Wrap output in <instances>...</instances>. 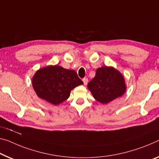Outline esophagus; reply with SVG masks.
Returning <instances> with one entry per match:
<instances>
[{
  "instance_id": "obj_1",
  "label": "esophagus",
  "mask_w": 159,
  "mask_h": 159,
  "mask_svg": "<svg viewBox=\"0 0 159 159\" xmlns=\"http://www.w3.org/2000/svg\"><path fill=\"white\" fill-rule=\"evenodd\" d=\"M82 81H83V82H84V84L86 85L88 82V79L87 77H84L82 79Z\"/></svg>"
}]
</instances>
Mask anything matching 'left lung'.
Returning <instances> with one entry per match:
<instances>
[{
    "label": "left lung",
    "instance_id": "8db88e82",
    "mask_svg": "<svg viewBox=\"0 0 159 159\" xmlns=\"http://www.w3.org/2000/svg\"><path fill=\"white\" fill-rule=\"evenodd\" d=\"M87 87L97 101L107 104L125 92L126 84L124 77L111 67H99L95 77L88 83Z\"/></svg>",
    "mask_w": 159,
    "mask_h": 159
}]
</instances>
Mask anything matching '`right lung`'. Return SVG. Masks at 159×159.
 <instances>
[{"label": "right lung", "mask_w": 159, "mask_h": 159, "mask_svg": "<svg viewBox=\"0 0 159 159\" xmlns=\"http://www.w3.org/2000/svg\"><path fill=\"white\" fill-rule=\"evenodd\" d=\"M32 84L40 98L57 105L69 98L71 90L83 82L74 70L55 65L38 70Z\"/></svg>", "instance_id": "right-lung-1"}]
</instances>
